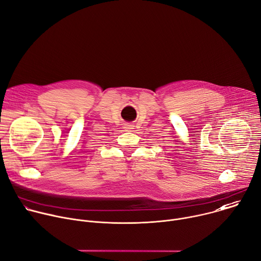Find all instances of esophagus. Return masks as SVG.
Masks as SVG:
<instances>
[{
  "instance_id": "obj_1",
  "label": "esophagus",
  "mask_w": 261,
  "mask_h": 261,
  "mask_svg": "<svg viewBox=\"0 0 261 261\" xmlns=\"http://www.w3.org/2000/svg\"><path fill=\"white\" fill-rule=\"evenodd\" d=\"M126 129H129V130H130V129H133V128H132V125H126Z\"/></svg>"
}]
</instances>
